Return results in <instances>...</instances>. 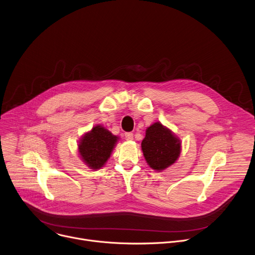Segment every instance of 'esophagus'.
I'll return each mask as SVG.
<instances>
[{
	"label": "esophagus",
	"instance_id": "1",
	"mask_svg": "<svg viewBox=\"0 0 255 255\" xmlns=\"http://www.w3.org/2000/svg\"><path fill=\"white\" fill-rule=\"evenodd\" d=\"M125 138H126V140H132L133 139V133H131V132L125 133Z\"/></svg>",
	"mask_w": 255,
	"mask_h": 255
}]
</instances>
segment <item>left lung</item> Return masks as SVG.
<instances>
[{
	"mask_svg": "<svg viewBox=\"0 0 255 255\" xmlns=\"http://www.w3.org/2000/svg\"><path fill=\"white\" fill-rule=\"evenodd\" d=\"M141 147L149 166L155 170H163L179 156L180 141L157 122L147 128Z\"/></svg>",
	"mask_w": 255,
	"mask_h": 255,
	"instance_id": "1",
	"label": "left lung"
}]
</instances>
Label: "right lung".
<instances>
[{"label": "right lung", "instance_id": "right-lung-1", "mask_svg": "<svg viewBox=\"0 0 255 255\" xmlns=\"http://www.w3.org/2000/svg\"><path fill=\"white\" fill-rule=\"evenodd\" d=\"M118 137L102 126H96L87 133L79 144L82 159L92 169L101 168L110 157Z\"/></svg>", "mask_w": 255, "mask_h": 255}]
</instances>
